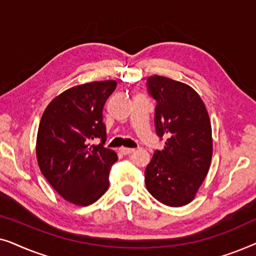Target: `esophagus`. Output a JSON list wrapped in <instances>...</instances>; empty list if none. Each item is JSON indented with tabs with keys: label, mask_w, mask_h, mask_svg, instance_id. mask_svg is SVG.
<instances>
[{
	"label": "esophagus",
	"mask_w": 256,
	"mask_h": 256,
	"mask_svg": "<svg viewBox=\"0 0 256 256\" xmlns=\"http://www.w3.org/2000/svg\"><path fill=\"white\" fill-rule=\"evenodd\" d=\"M120 152H121V154H124V155H129V154L134 152L135 149H132V148H124V146H122V148H120Z\"/></svg>",
	"instance_id": "1"
}]
</instances>
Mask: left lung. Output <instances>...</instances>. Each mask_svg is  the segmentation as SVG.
Masks as SVG:
<instances>
[{
    "label": "left lung",
    "mask_w": 256,
    "mask_h": 256,
    "mask_svg": "<svg viewBox=\"0 0 256 256\" xmlns=\"http://www.w3.org/2000/svg\"><path fill=\"white\" fill-rule=\"evenodd\" d=\"M146 90L156 100L155 128L163 150H156L144 171L146 190L164 205L194 200L212 158L211 122L198 93L186 84L152 76Z\"/></svg>",
    "instance_id": "left-lung-1"
}]
</instances>
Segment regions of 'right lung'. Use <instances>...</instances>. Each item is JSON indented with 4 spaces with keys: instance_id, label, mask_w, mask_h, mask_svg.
Instances as JSON below:
<instances>
[{
    "instance_id": "add662e5",
    "label": "right lung",
    "mask_w": 256,
    "mask_h": 256,
    "mask_svg": "<svg viewBox=\"0 0 256 256\" xmlns=\"http://www.w3.org/2000/svg\"><path fill=\"white\" fill-rule=\"evenodd\" d=\"M116 82H94L72 87L48 104L37 134L36 154L42 174L65 200L87 206L110 185L116 152L104 148L102 108ZM93 140L100 144L92 145Z\"/></svg>"
}]
</instances>
